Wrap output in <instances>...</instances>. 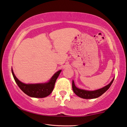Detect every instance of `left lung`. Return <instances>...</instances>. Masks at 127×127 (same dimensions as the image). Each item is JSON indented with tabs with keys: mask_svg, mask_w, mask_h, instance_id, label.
<instances>
[{
	"mask_svg": "<svg viewBox=\"0 0 127 127\" xmlns=\"http://www.w3.org/2000/svg\"><path fill=\"white\" fill-rule=\"evenodd\" d=\"M114 77L108 85L96 90H86L77 88L75 85L74 80H72V90L75 94L80 97H81V98L86 99L97 98V97L100 96L101 95H103L104 93L109 89V88L110 87L111 85H112L113 81H114Z\"/></svg>",
	"mask_w": 127,
	"mask_h": 127,
	"instance_id": "obj_1",
	"label": "left lung"
}]
</instances>
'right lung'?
<instances>
[{
    "mask_svg": "<svg viewBox=\"0 0 127 127\" xmlns=\"http://www.w3.org/2000/svg\"><path fill=\"white\" fill-rule=\"evenodd\" d=\"M61 70L58 71L53 75L47 83L39 84H24L19 81L15 76L12 68V75L19 88L29 96L43 98L48 96L53 90L56 81L59 77Z\"/></svg>",
    "mask_w": 127,
    "mask_h": 127,
    "instance_id": "right-lung-1",
    "label": "right lung"
}]
</instances>
